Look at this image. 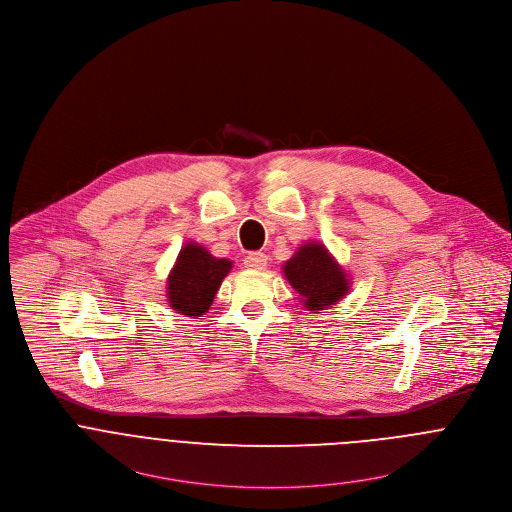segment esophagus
Segmentation results:
<instances>
[{
  "instance_id": "esophagus-1",
  "label": "esophagus",
  "mask_w": 512,
  "mask_h": 512,
  "mask_svg": "<svg viewBox=\"0 0 512 512\" xmlns=\"http://www.w3.org/2000/svg\"><path fill=\"white\" fill-rule=\"evenodd\" d=\"M244 266L248 270H264L268 266V256L264 252H250L244 258Z\"/></svg>"
}]
</instances>
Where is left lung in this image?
I'll list each match as a JSON object with an SVG mask.
<instances>
[{"label":"left lung","instance_id":"obj_1","mask_svg":"<svg viewBox=\"0 0 512 512\" xmlns=\"http://www.w3.org/2000/svg\"><path fill=\"white\" fill-rule=\"evenodd\" d=\"M285 279L301 295L307 311H323L336 305L348 291L350 279L330 256L325 244L307 242L283 264Z\"/></svg>","mask_w":512,"mask_h":512}]
</instances>
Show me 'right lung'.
<instances>
[{
  "mask_svg": "<svg viewBox=\"0 0 512 512\" xmlns=\"http://www.w3.org/2000/svg\"><path fill=\"white\" fill-rule=\"evenodd\" d=\"M233 262L215 258L197 242H187L168 276V303L186 317H201L209 311L223 279L231 272Z\"/></svg>",
  "mask_w": 512,
  "mask_h": 512,
  "instance_id": "obj_1",
  "label": "right lung"
}]
</instances>
